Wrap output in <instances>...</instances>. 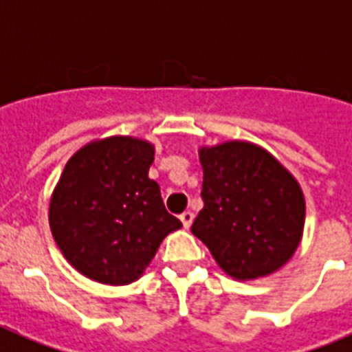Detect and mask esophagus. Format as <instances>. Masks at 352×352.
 <instances>
[{
  "label": "esophagus",
  "instance_id": "1",
  "mask_svg": "<svg viewBox=\"0 0 352 352\" xmlns=\"http://www.w3.org/2000/svg\"><path fill=\"white\" fill-rule=\"evenodd\" d=\"M193 212H184V214L179 215V219H182V225H184V229H189L191 227V223H193Z\"/></svg>",
  "mask_w": 352,
  "mask_h": 352
}]
</instances>
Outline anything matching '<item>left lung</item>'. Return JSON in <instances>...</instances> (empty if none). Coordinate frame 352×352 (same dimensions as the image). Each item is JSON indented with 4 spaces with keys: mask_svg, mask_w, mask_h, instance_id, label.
Returning <instances> with one entry per match:
<instances>
[{
    "mask_svg": "<svg viewBox=\"0 0 352 352\" xmlns=\"http://www.w3.org/2000/svg\"><path fill=\"white\" fill-rule=\"evenodd\" d=\"M202 208L193 232L227 276L250 281L279 270L306 223L302 187L270 151L248 140L199 150Z\"/></svg>",
    "mask_w": 352,
    "mask_h": 352,
    "instance_id": "1",
    "label": "left lung"
}]
</instances>
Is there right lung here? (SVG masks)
I'll list each match as a JSON object with an SVG mask.
<instances>
[{"instance_id":"add662e5","label":"right lung","mask_w":352,"mask_h":352,"mask_svg":"<svg viewBox=\"0 0 352 352\" xmlns=\"http://www.w3.org/2000/svg\"><path fill=\"white\" fill-rule=\"evenodd\" d=\"M155 148L135 137L91 140L54 187L48 223L74 270L102 285L137 281L166 236L182 227L148 178Z\"/></svg>"}]
</instances>
